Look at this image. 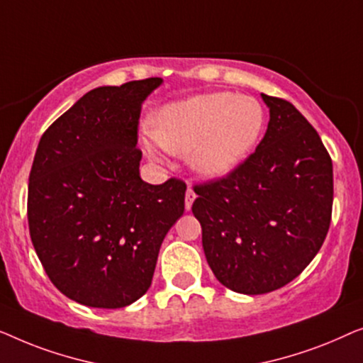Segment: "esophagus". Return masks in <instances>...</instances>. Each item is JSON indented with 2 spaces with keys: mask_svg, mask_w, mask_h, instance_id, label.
Segmentation results:
<instances>
[{
  "mask_svg": "<svg viewBox=\"0 0 363 363\" xmlns=\"http://www.w3.org/2000/svg\"><path fill=\"white\" fill-rule=\"evenodd\" d=\"M194 201H196V192H194L192 189L189 187L187 192H186V211H191Z\"/></svg>",
  "mask_w": 363,
  "mask_h": 363,
  "instance_id": "obj_1",
  "label": "esophagus"
}]
</instances>
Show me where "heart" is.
Here are the masks:
<instances>
[{"label": "heart", "mask_w": 363, "mask_h": 363, "mask_svg": "<svg viewBox=\"0 0 363 363\" xmlns=\"http://www.w3.org/2000/svg\"><path fill=\"white\" fill-rule=\"evenodd\" d=\"M264 128V110L253 96L212 91L164 105L152 118L146 152L157 150L187 155L199 176L218 179L230 174L247 157Z\"/></svg>", "instance_id": "obj_1"}]
</instances>
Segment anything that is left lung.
<instances>
[{
  "label": "left lung",
  "instance_id": "1",
  "mask_svg": "<svg viewBox=\"0 0 363 363\" xmlns=\"http://www.w3.org/2000/svg\"><path fill=\"white\" fill-rule=\"evenodd\" d=\"M262 99L269 121L253 155L225 177L194 186L208 267L242 294L269 293L299 277L333 216V161L318 131L289 101Z\"/></svg>",
  "mask_w": 363,
  "mask_h": 363
}]
</instances>
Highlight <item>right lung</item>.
I'll use <instances>...</instances> for the list:
<instances>
[{"mask_svg":"<svg viewBox=\"0 0 363 363\" xmlns=\"http://www.w3.org/2000/svg\"><path fill=\"white\" fill-rule=\"evenodd\" d=\"M162 79L90 90L40 138L29 174L34 250L60 293L118 309L150 289L157 255L184 213L186 184L140 177L138 120Z\"/></svg>","mask_w":363,"mask_h":363,"instance_id":"add662e5","label":"right lung"}]
</instances>
